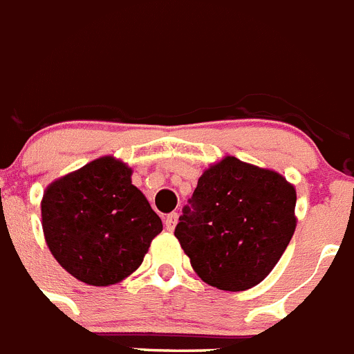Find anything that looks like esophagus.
Listing matches in <instances>:
<instances>
[{
	"mask_svg": "<svg viewBox=\"0 0 354 354\" xmlns=\"http://www.w3.org/2000/svg\"><path fill=\"white\" fill-rule=\"evenodd\" d=\"M176 223H178V214H169L164 221L165 230H167V232H173L174 226H176Z\"/></svg>",
	"mask_w": 354,
	"mask_h": 354,
	"instance_id": "34e87169",
	"label": "esophagus"
}]
</instances>
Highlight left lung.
Wrapping results in <instances>:
<instances>
[{"instance_id":"8db88e82","label":"left lung","mask_w":354,"mask_h":354,"mask_svg":"<svg viewBox=\"0 0 354 354\" xmlns=\"http://www.w3.org/2000/svg\"><path fill=\"white\" fill-rule=\"evenodd\" d=\"M296 189L226 156L198 180L174 235L205 283L239 292L274 269L296 230Z\"/></svg>"}]
</instances>
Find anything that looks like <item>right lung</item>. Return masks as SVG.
Segmentation results:
<instances>
[{
  "label": "right lung",
  "instance_id": "right-lung-1",
  "mask_svg": "<svg viewBox=\"0 0 354 354\" xmlns=\"http://www.w3.org/2000/svg\"><path fill=\"white\" fill-rule=\"evenodd\" d=\"M41 208L49 251L69 274L94 287L131 274L162 232V219L131 185V169L112 156L53 181Z\"/></svg>",
  "mask_w": 354,
  "mask_h": 354
}]
</instances>
